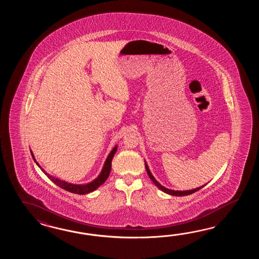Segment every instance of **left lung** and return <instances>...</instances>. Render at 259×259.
<instances>
[{"label": "left lung", "mask_w": 259, "mask_h": 259, "mask_svg": "<svg viewBox=\"0 0 259 259\" xmlns=\"http://www.w3.org/2000/svg\"><path fill=\"white\" fill-rule=\"evenodd\" d=\"M145 167H146V171H147V173H148L150 179H151L152 182H154V184H155V186L159 188L161 191L168 193V194H170V195H174V196H185V195H189V194H192V193L197 192L200 189H202V188L204 186V185H203V186H201V187L196 188V189H193V190H189V191H173V190H170V189H167V188L162 186L160 183H158V182L154 179V176L152 175V173L149 170L148 165H147L146 163H145Z\"/></svg>", "instance_id": "1"}]
</instances>
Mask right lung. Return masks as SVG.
I'll list each match as a JSON object with an SVG mask.
<instances>
[{"mask_svg":"<svg viewBox=\"0 0 259 259\" xmlns=\"http://www.w3.org/2000/svg\"><path fill=\"white\" fill-rule=\"evenodd\" d=\"M116 150H117V146L114 147V149L111 151L110 154L108 155V157L105 160V165L103 167V170L101 172L99 176L97 179H95L94 182H90L88 184H84V185H77V184H72V183H68V182H64V181H61L59 179H56L55 177L51 176L47 172H45L44 169L41 170L44 171L45 173V175L49 178L50 180L52 182L55 183L57 186L66 190L67 192H70V193H77V194H86V193H91V192H94L97 188L101 186L104 182L107 180V178L109 176L111 171V164H112V160L114 155L116 154ZM31 155H32V158L34 161L36 162V159L34 157L32 152L30 151ZM36 164L39 165V164L36 162ZM40 167V166H39Z\"/></svg>","mask_w":259,"mask_h":259,"instance_id":"obj_1","label":"right lung"}]
</instances>
